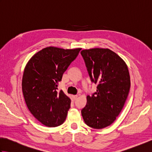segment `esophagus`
<instances>
[{"instance_id":"esophagus-1","label":"esophagus","mask_w":152,"mask_h":152,"mask_svg":"<svg viewBox=\"0 0 152 152\" xmlns=\"http://www.w3.org/2000/svg\"><path fill=\"white\" fill-rule=\"evenodd\" d=\"M77 97H78V96H77V95H72V98L73 101H75V100L77 99Z\"/></svg>"}]
</instances>
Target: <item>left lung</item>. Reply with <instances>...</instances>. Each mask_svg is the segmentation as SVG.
<instances>
[{"instance_id": "1", "label": "left lung", "mask_w": 152, "mask_h": 152, "mask_svg": "<svg viewBox=\"0 0 152 152\" xmlns=\"http://www.w3.org/2000/svg\"><path fill=\"white\" fill-rule=\"evenodd\" d=\"M80 53L91 82L97 84L96 91L87 96L82 117L90 127L103 129L115 120L127 98L131 86L128 67L107 48L83 50Z\"/></svg>"}]
</instances>
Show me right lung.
<instances>
[{
	"instance_id": "right-lung-1",
	"label": "right lung",
	"mask_w": 152,
	"mask_h": 152,
	"mask_svg": "<svg viewBox=\"0 0 152 152\" xmlns=\"http://www.w3.org/2000/svg\"><path fill=\"white\" fill-rule=\"evenodd\" d=\"M82 48L64 50L47 47L31 58L25 68L22 91L28 109L34 117L47 127L63 124L70 107V99L58 83Z\"/></svg>"
}]
</instances>
